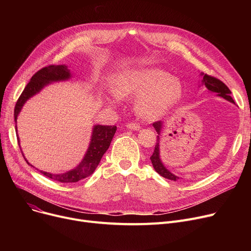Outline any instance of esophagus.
Wrapping results in <instances>:
<instances>
[{"instance_id":"obj_1","label":"esophagus","mask_w":251,"mask_h":251,"mask_svg":"<svg viewBox=\"0 0 251 251\" xmlns=\"http://www.w3.org/2000/svg\"><path fill=\"white\" fill-rule=\"evenodd\" d=\"M126 126H127V128L130 129V130H134V131L140 130V126H139L137 123H128Z\"/></svg>"}]
</instances>
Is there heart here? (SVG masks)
Masks as SVG:
<instances>
[{
	"label": "heart",
	"instance_id": "heart-1",
	"mask_svg": "<svg viewBox=\"0 0 251 251\" xmlns=\"http://www.w3.org/2000/svg\"><path fill=\"white\" fill-rule=\"evenodd\" d=\"M113 102L118 98H137L135 109L148 120L162 117L181 100L183 87L178 78L160 68L125 70L115 77Z\"/></svg>",
	"mask_w": 251,
	"mask_h": 251
}]
</instances>
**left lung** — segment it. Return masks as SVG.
<instances>
[{"label": "left lung", "mask_w": 251, "mask_h": 251, "mask_svg": "<svg viewBox=\"0 0 251 251\" xmlns=\"http://www.w3.org/2000/svg\"><path fill=\"white\" fill-rule=\"evenodd\" d=\"M201 75L202 76V80H201L202 84L210 92H214V94H217V96H219V97H221L223 99H225V100L235 103L234 100L231 98V90L228 88V86L225 83L222 82L221 80H219L218 78H215L213 76H209L207 74L201 73ZM152 126L155 129L156 133L159 134V135H157V138H156V143H155L153 153L151 156V161L152 167L162 177H164L166 179H169V180L177 181L180 178L178 176H175L173 173L170 172V171L162 163L161 156H160V135H161L162 129H163V122L162 121L154 122L152 124Z\"/></svg>", "instance_id": "8db88e82"}]
</instances>
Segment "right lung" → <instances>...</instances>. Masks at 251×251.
<instances>
[{"mask_svg": "<svg viewBox=\"0 0 251 251\" xmlns=\"http://www.w3.org/2000/svg\"><path fill=\"white\" fill-rule=\"evenodd\" d=\"M70 78H71V73L66 65H50L48 67L38 70L31 77L30 81L27 83V85L25 86L24 90L22 91L21 96L19 97L16 102L15 109H14L15 123H17V117L21 112V109L24 105V103L31 97L38 94L39 91H41L45 86L50 84V82L68 80ZM15 127H16V132H17V125ZM116 130H117L116 126L95 125L94 128H92L89 147L85 152L83 160L77 167L63 174H52V173L45 172V171H39V172L52 180H56L62 183H75V182H78L79 180L90 176L95 172V170L99 166L103 153L108 151L111 141L116 133ZM17 139H18V143H20L18 134H17ZM25 161L28 165H30L27 160L25 159ZM30 166L33 167L32 165Z\"/></svg>", "mask_w": 251, "mask_h": 251, "instance_id": "obj_1", "label": "right lung"}]
</instances>
